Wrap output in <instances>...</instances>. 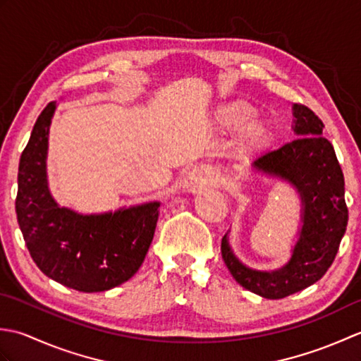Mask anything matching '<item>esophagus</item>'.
Returning <instances> with one entry per match:
<instances>
[{
  "instance_id": "esophagus-1",
  "label": "esophagus",
  "mask_w": 361,
  "mask_h": 361,
  "mask_svg": "<svg viewBox=\"0 0 361 361\" xmlns=\"http://www.w3.org/2000/svg\"><path fill=\"white\" fill-rule=\"evenodd\" d=\"M214 183V173L206 167H197L188 175L186 188L192 192H197L206 186H211Z\"/></svg>"
}]
</instances>
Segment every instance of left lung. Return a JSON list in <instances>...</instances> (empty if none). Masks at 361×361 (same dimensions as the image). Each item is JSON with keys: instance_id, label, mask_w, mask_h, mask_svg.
<instances>
[{"instance_id": "1", "label": "left lung", "mask_w": 361, "mask_h": 361, "mask_svg": "<svg viewBox=\"0 0 361 361\" xmlns=\"http://www.w3.org/2000/svg\"><path fill=\"white\" fill-rule=\"evenodd\" d=\"M293 118L298 137L259 153L251 164L260 173L287 181L301 198L302 226L288 262L271 271L252 270L235 257L228 233L221 239V257L233 278L267 299L290 296L323 278L338 252L349 219L343 171L334 145L321 136L323 121L301 104L293 105Z\"/></svg>"}]
</instances>
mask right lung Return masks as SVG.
<instances>
[{"instance_id":"1","label":"right lung","mask_w":361,"mask_h":361,"mask_svg":"<svg viewBox=\"0 0 361 361\" xmlns=\"http://www.w3.org/2000/svg\"><path fill=\"white\" fill-rule=\"evenodd\" d=\"M56 102L46 105L23 150L15 200L18 225L37 267L85 293L121 286L140 270L155 234L159 202L83 214L62 208L48 188L46 157Z\"/></svg>"}]
</instances>
